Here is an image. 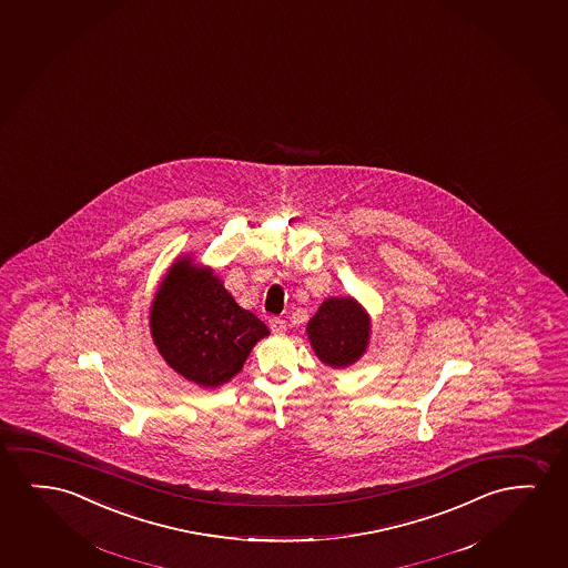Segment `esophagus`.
<instances>
[{"instance_id":"34e87169","label":"esophagus","mask_w":568,"mask_h":568,"mask_svg":"<svg viewBox=\"0 0 568 568\" xmlns=\"http://www.w3.org/2000/svg\"><path fill=\"white\" fill-rule=\"evenodd\" d=\"M270 327H272L273 334H285L287 332V322L275 316V318L270 320Z\"/></svg>"}]
</instances>
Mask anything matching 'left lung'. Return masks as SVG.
Returning a JSON list of instances; mask_svg holds the SVG:
<instances>
[{"mask_svg": "<svg viewBox=\"0 0 568 568\" xmlns=\"http://www.w3.org/2000/svg\"><path fill=\"white\" fill-rule=\"evenodd\" d=\"M316 357L332 368H347L365 355L371 316L353 296H329L306 324Z\"/></svg>", "mask_w": 568, "mask_h": 568, "instance_id": "obj_1", "label": "left lung"}]
</instances>
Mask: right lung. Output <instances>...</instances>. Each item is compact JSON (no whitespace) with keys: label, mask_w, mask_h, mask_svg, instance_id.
<instances>
[{"label":"right lung","mask_w":568,"mask_h":568,"mask_svg":"<svg viewBox=\"0 0 568 568\" xmlns=\"http://www.w3.org/2000/svg\"><path fill=\"white\" fill-rule=\"evenodd\" d=\"M149 329L174 373L200 388H219L241 373L270 329L239 306L210 265L182 256L164 273L149 311Z\"/></svg>","instance_id":"right-lung-1"}]
</instances>
